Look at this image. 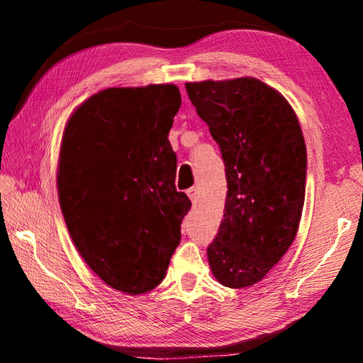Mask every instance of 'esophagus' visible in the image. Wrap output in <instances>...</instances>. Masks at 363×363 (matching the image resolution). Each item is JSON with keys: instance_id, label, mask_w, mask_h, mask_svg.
Listing matches in <instances>:
<instances>
[{"instance_id": "34e87169", "label": "esophagus", "mask_w": 363, "mask_h": 363, "mask_svg": "<svg viewBox=\"0 0 363 363\" xmlns=\"http://www.w3.org/2000/svg\"><path fill=\"white\" fill-rule=\"evenodd\" d=\"M187 196H189V200L192 201V205H195L196 201H199V190H196L195 187L189 189V190H187Z\"/></svg>"}]
</instances>
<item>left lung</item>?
<instances>
[{
	"label": "left lung",
	"instance_id": "8db88e82",
	"mask_svg": "<svg viewBox=\"0 0 363 363\" xmlns=\"http://www.w3.org/2000/svg\"><path fill=\"white\" fill-rule=\"evenodd\" d=\"M186 89L219 145L229 189L208 262L220 285L251 286L298 233L307 169L303 131L285 97L257 78L206 79Z\"/></svg>",
	"mask_w": 363,
	"mask_h": 363
}]
</instances>
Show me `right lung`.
I'll use <instances>...</instances> for the list:
<instances>
[{
  "label": "right lung",
  "instance_id": "right-lung-1",
  "mask_svg": "<svg viewBox=\"0 0 363 363\" xmlns=\"http://www.w3.org/2000/svg\"><path fill=\"white\" fill-rule=\"evenodd\" d=\"M179 107L174 84L107 88L64 130L57 194L72 242L104 284L131 296L162 284L192 206L176 190L168 140Z\"/></svg>",
  "mask_w": 363,
  "mask_h": 363
}]
</instances>
